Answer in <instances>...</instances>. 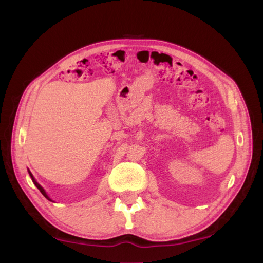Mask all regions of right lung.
Returning a JSON list of instances; mask_svg holds the SVG:
<instances>
[{"instance_id": "add662e5", "label": "right lung", "mask_w": 263, "mask_h": 263, "mask_svg": "<svg viewBox=\"0 0 263 263\" xmlns=\"http://www.w3.org/2000/svg\"><path fill=\"white\" fill-rule=\"evenodd\" d=\"M28 172H29V175H30V177H31V180H32V182H33V184H35V185L37 186V189L39 190V191H41L42 192V194L44 195V197H45L47 200H49V201H52L51 199H49V197H48V195L46 194V192H45V190H44L42 186H41V184H38L37 182H36V180H35V178H33V176H32V174H31V173H30V171H28Z\"/></svg>"}]
</instances>
